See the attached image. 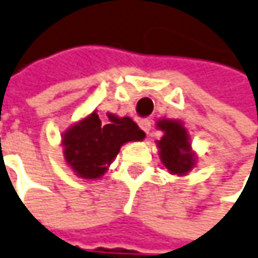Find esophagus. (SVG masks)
Returning a JSON list of instances; mask_svg holds the SVG:
<instances>
[{"mask_svg": "<svg viewBox=\"0 0 258 258\" xmlns=\"http://www.w3.org/2000/svg\"><path fill=\"white\" fill-rule=\"evenodd\" d=\"M139 125H140V128L143 130L146 134L151 131V128H152V122L149 121V119H142L140 122H139Z\"/></svg>", "mask_w": 258, "mask_h": 258, "instance_id": "34e87169", "label": "esophagus"}]
</instances>
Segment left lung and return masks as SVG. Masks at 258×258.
<instances>
[{"label":"left lung","instance_id":"1","mask_svg":"<svg viewBox=\"0 0 258 258\" xmlns=\"http://www.w3.org/2000/svg\"><path fill=\"white\" fill-rule=\"evenodd\" d=\"M156 127L164 131L162 139L156 142L161 162L170 174L186 176L197 164V156L189 143L187 130L180 121L174 119H159Z\"/></svg>","mask_w":258,"mask_h":258}]
</instances>
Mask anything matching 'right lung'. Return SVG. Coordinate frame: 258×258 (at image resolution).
<instances>
[{
  "label": "right lung",
  "instance_id": "obj_1",
  "mask_svg": "<svg viewBox=\"0 0 258 258\" xmlns=\"http://www.w3.org/2000/svg\"><path fill=\"white\" fill-rule=\"evenodd\" d=\"M145 131L128 118L107 113L100 119L91 112L63 134L61 146L66 164L82 178H100L119 153L122 145L140 142Z\"/></svg>",
  "mask_w": 258,
  "mask_h": 258
}]
</instances>
